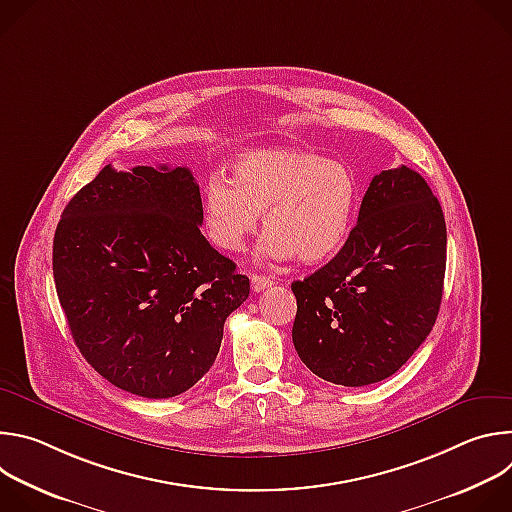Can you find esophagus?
<instances>
[{"label":"esophagus","mask_w":512,"mask_h":512,"mask_svg":"<svg viewBox=\"0 0 512 512\" xmlns=\"http://www.w3.org/2000/svg\"><path fill=\"white\" fill-rule=\"evenodd\" d=\"M275 281L273 277H267V275H251V287L253 291H263L267 287H271Z\"/></svg>","instance_id":"obj_1"}]
</instances>
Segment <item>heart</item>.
<instances>
[{"label": "heart", "mask_w": 512, "mask_h": 512, "mask_svg": "<svg viewBox=\"0 0 512 512\" xmlns=\"http://www.w3.org/2000/svg\"><path fill=\"white\" fill-rule=\"evenodd\" d=\"M358 206L360 184L346 162L294 148L251 150L233 164L231 180L216 172L202 186L210 241L241 251L263 214L261 255L271 259H328L348 239Z\"/></svg>", "instance_id": "b5f03b06"}]
</instances>
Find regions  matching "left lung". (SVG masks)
<instances>
[{"label":"left lung","instance_id":"left-lung-1","mask_svg":"<svg viewBox=\"0 0 512 512\" xmlns=\"http://www.w3.org/2000/svg\"><path fill=\"white\" fill-rule=\"evenodd\" d=\"M446 243L444 212L427 182L407 166L377 174L338 255L291 283V338L306 367L344 387L397 373L440 312Z\"/></svg>","mask_w":512,"mask_h":512}]
</instances>
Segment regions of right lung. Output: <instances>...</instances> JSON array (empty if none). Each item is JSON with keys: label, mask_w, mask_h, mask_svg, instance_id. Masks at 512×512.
<instances>
[{"label": "right lung", "mask_w": 512, "mask_h": 512, "mask_svg": "<svg viewBox=\"0 0 512 512\" xmlns=\"http://www.w3.org/2000/svg\"><path fill=\"white\" fill-rule=\"evenodd\" d=\"M200 225L192 172L168 166H105L62 212L52 271L70 334L127 393L168 399L196 385L249 298V277Z\"/></svg>", "instance_id": "obj_1"}]
</instances>
